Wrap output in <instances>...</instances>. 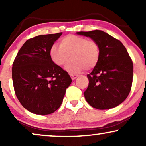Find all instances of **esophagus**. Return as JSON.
Masks as SVG:
<instances>
[{"label": "esophagus", "instance_id": "esophagus-1", "mask_svg": "<svg viewBox=\"0 0 146 146\" xmlns=\"http://www.w3.org/2000/svg\"><path fill=\"white\" fill-rule=\"evenodd\" d=\"M70 77H71V78H72V80H76L78 77V76H77V75H70Z\"/></svg>", "mask_w": 146, "mask_h": 146}]
</instances>
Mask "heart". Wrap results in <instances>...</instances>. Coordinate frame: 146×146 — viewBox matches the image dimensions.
Instances as JSON below:
<instances>
[{
    "instance_id": "heart-1",
    "label": "heart",
    "mask_w": 146,
    "mask_h": 146,
    "mask_svg": "<svg viewBox=\"0 0 146 146\" xmlns=\"http://www.w3.org/2000/svg\"><path fill=\"white\" fill-rule=\"evenodd\" d=\"M50 57L56 66H62L68 59L64 68L72 74L86 69L91 70L97 65L100 58L98 44L92 40L76 35H68L60 42V46L54 44L50 48Z\"/></svg>"
}]
</instances>
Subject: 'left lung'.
Here are the masks:
<instances>
[{
  "label": "left lung",
  "mask_w": 146,
  "mask_h": 146,
  "mask_svg": "<svg viewBox=\"0 0 146 146\" xmlns=\"http://www.w3.org/2000/svg\"><path fill=\"white\" fill-rule=\"evenodd\" d=\"M98 44L99 61L87 75L89 84L84 92L86 100L98 110L113 108L126 99L133 80V63L123 44L105 32H78Z\"/></svg>",
  "instance_id": "left-lung-1"
}]
</instances>
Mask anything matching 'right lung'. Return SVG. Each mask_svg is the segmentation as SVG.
I'll use <instances>...</instances> for the list:
<instances>
[{
    "label": "right lung",
    "mask_w": 146,
    "mask_h": 146,
    "mask_svg": "<svg viewBox=\"0 0 146 146\" xmlns=\"http://www.w3.org/2000/svg\"><path fill=\"white\" fill-rule=\"evenodd\" d=\"M62 33L39 35L25 42L13 64L17 98L31 112L47 115L60 106L72 79L50 57V48Z\"/></svg>",
    "instance_id": "1"
}]
</instances>
